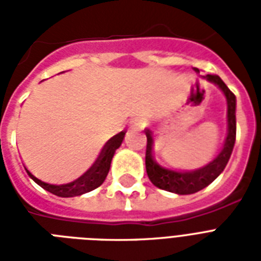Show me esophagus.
I'll list each match as a JSON object with an SVG mask.
<instances>
[{"label":"esophagus","mask_w":261,"mask_h":261,"mask_svg":"<svg viewBox=\"0 0 261 261\" xmlns=\"http://www.w3.org/2000/svg\"><path fill=\"white\" fill-rule=\"evenodd\" d=\"M143 124V122L142 120H137V122H134V126L135 127H141Z\"/></svg>","instance_id":"esophagus-1"}]
</instances>
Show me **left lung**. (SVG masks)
<instances>
[{
    "label": "left lung",
    "mask_w": 261,
    "mask_h": 261,
    "mask_svg": "<svg viewBox=\"0 0 261 261\" xmlns=\"http://www.w3.org/2000/svg\"><path fill=\"white\" fill-rule=\"evenodd\" d=\"M207 80L217 84L225 93L227 100V137L222 151L210 164H207L206 167L200 168L198 171L176 172L171 171V169H165V168L160 167L153 159V154H151L153 138H151L150 131L146 130L145 131L147 138L146 157H145L146 172L150 181L161 190L169 191V192H174V194L178 195L195 194V192H198V191L208 186L210 182L214 181L215 178L221 174V172L225 169L227 161L230 159L236 142V96L226 87V84L223 83L219 75L207 74Z\"/></svg>",
    "instance_id": "obj_1"
}]
</instances>
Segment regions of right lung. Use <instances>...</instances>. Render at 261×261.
I'll use <instances>...</instances> for the list:
<instances>
[{"label":"right lung","mask_w":261,"mask_h":261,"mask_svg":"<svg viewBox=\"0 0 261 261\" xmlns=\"http://www.w3.org/2000/svg\"><path fill=\"white\" fill-rule=\"evenodd\" d=\"M124 134H126V131H122V133H119L115 137H112L104 145V147L101 149L93 165L83 176H80L77 180L69 182V184L53 186V184H48V182H44L36 178L34 174L30 173L28 171L27 172L30 174V177L35 182H38L42 188H44V190L51 192V194L57 195V196H61V198H71V196H79V195L87 194V192L97 188V187H100L104 182L107 174L110 172L111 161H112V157L115 154V150L122 145Z\"/></svg>","instance_id":"1"}]
</instances>
